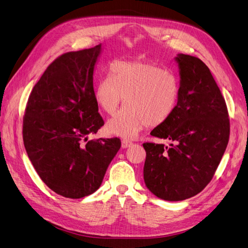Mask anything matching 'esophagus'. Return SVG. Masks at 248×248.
Listing matches in <instances>:
<instances>
[{
	"label": "esophagus",
	"mask_w": 248,
	"mask_h": 248,
	"mask_svg": "<svg viewBox=\"0 0 248 248\" xmlns=\"http://www.w3.org/2000/svg\"><path fill=\"white\" fill-rule=\"evenodd\" d=\"M130 146H132V141L131 140H122V147L123 148H128Z\"/></svg>",
	"instance_id": "obj_1"
}]
</instances>
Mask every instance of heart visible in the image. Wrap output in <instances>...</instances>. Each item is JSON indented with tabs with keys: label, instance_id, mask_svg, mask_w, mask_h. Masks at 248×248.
I'll use <instances>...</instances> for the list:
<instances>
[{
	"label": "heart",
	"instance_id": "obj_1",
	"mask_svg": "<svg viewBox=\"0 0 248 248\" xmlns=\"http://www.w3.org/2000/svg\"><path fill=\"white\" fill-rule=\"evenodd\" d=\"M180 95L174 72L142 60L112 62L108 78L97 82L94 98L108 116H114L123 98L126 107L109 120V133L124 139L136 138L147 126L163 123L174 112Z\"/></svg>",
	"mask_w": 248,
	"mask_h": 248
}]
</instances>
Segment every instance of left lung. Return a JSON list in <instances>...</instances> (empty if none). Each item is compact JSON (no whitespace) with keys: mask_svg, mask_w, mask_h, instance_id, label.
I'll return each mask as SVG.
<instances>
[{"mask_svg":"<svg viewBox=\"0 0 248 248\" xmlns=\"http://www.w3.org/2000/svg\"><path fill=\"white\" fill-rule=\"evenodd\" d=\"M180 95L171 116L151 131L170 147L144 142V180L166 201H183L211 181L230 138L229 111L207 65L197 57L178 55Z\"/></svg>","mask_w":248,"mask_h":248,"instance_id":"obj_1","label":"left lung"}]
</instances>
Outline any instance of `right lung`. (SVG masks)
<instances>
[{"mask_svg": "<svg viewBox=\"0 0 248 248\" xmlns=\"http://www.w3.org/2000/svg\"><path fill=\"white\" fill-rule=\"evenodd\" d=\"M101 44L58 57L34 86L22 139L42 181L60 196L80 199L99 188L121 147L119 138L88 140L104 125L94 98L93 71Z\"/></svg>", "mask_w": 248, "mask_h": 248, "instance_id": "right-lung-1", "label": "right lung"}]
</instances>
